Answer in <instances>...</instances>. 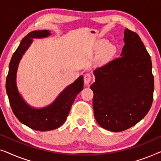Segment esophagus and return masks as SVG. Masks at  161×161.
Listing matches in <instances>:
<instances>
[{"instance_id": "34e87169", "label": "esophagus", "mask_w": 161, "mask_h": 161, "mask_svg": "<svg viewBox=\"0 0 161 161\" xmlns=\"http://www.w3.org/2000/svg\"><path fill=\"white\" fill-rule=\"evenodd\" d=\"M83 80H84L85 85H89L90 81H91V80H92L91 75L89 73H86V75H84V78H83Z\"/></svg>"}]
</instances>
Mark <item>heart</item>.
I'll return each instance as SVG.
<instances>
[{"instance_id":"heart-1","label":"heart","mask_w":161,"mask_h":161,"mask_svg":"<svg viewBox=\"0 0 161 161\" xmlns=\"http://www.w3.org/2000/svg\"><path fill=\"white\" fill-rule=\"evenodd\" d=\"M114 53H115V47H114L113 45H109L108 47H107L105 54H106L107 56H111Z\"/></svg>"}]
</instances>
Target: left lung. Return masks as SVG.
Segmentation results:
<instances>
[{
	"label": "left lung",
	"mask_w": 161,
	"mask_h": 161,
	"mask_svg": "<svg viewBox=\"0 0 161 161\" xmlns=\"http://www.w3.org/2000/svg\"><path fill=\"white\" fill-rule=\"evenodd\" d=\"M119 58L94 70L93 108L97 122L112 132L125 130L140 122L153 100L150 56L140 37L125 29Z\"/></svg>",
	"instance_id": "left-lung-1"
}]
</instances>
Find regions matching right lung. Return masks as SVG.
<instances>
[{
  "label": "right lung",
  "mask_w": 161,
  "mask_h": 161,
  "mask_svg": "<svg viewBox=\"0 0 161 161\" xmlns=\"http://www.w3.org/2000/svg\"><path fill=\"white\" fill-rule=\"evenodd\" d=\"M48 30L34 31L22 39L8 66L6 89L13 113L19 122L35 130L48 131L58 128L64 123L76 96L83 90V77L80 75L67 86L51 104L43 108L28 105L19 94L17 86V72L22 57L33 42V39L50 36Z\"/></svg>",
  "instance_id": "1"
}]
</instances>
